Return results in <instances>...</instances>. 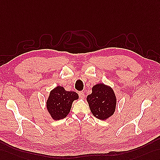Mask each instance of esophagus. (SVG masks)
<instances>
[{"label": "esophagus", "mask_w": 160, "mask_h": 160, "mask_svg": "<svg viewBox=\"0 0 160 160\" xmlns=\"http://www.w3.org/2000/svg\"><path fill=\"white\" fill-rule=\"evenodd\" d=\"M79 97H80V98H84L85 94H84L83 92H79Z\"/></svg>", "instance_id": "34e87169"}]
</instances>
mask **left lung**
<instances>
[{
  "mask_svg": "<svg viewBox=\"0 0 160 160\" xmlns=\"http://www.w3.org/2000/svg\"><path fill=\"white\" fill-rule=\"evenodd\" d=\"M92 91L91 94L86 98L92 113L100 120L108 119L114 114L117 105L113 89L100 83L93 85Z\"/></svg>",
  "mask_w": 160,
  "mask_h": 160,
  "instance_id": "8db88e82",
  "label": "left lung"
}]
</instances>
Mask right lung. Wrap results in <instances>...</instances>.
<instances>
[{
    "label": "right lung",
    "mask_w": 160,
    "mask_h": 160,
    "mask_svg": "<svg viewBox=\"0 0 160 160\" xmlns=\"http://www.w3.org/2000/svg\"><path fill=\"white\" fill-rule=\"evenodd\" d=\"M78 99L77 93L67 91L62 86L58 85L51 90L47 99V110L53 120L64 119L71 111L72 102Z\"/></svg>",
    "instance_id": "obj_1"
}]
</instances>
